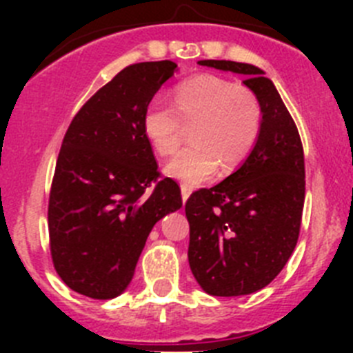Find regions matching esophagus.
I'll return each mask as SVG.
<instances>
[{"label":"esophagus","mask_w":353,"mask_h":353,"mask_svg":"<svg viewBox=\"0 0 353 353\" xmlns=\"http://www.w3.org/2000/svg\"><path fill=\"white\" fill-rule=\"evenodd\" d=\"M180 189H182V201H183V203H185L187 198L191 196L192 189H191V187H189V185H185V183H182V185H180Z\"/></svg>","instance_id":"esophagus-1"}]
</instances>
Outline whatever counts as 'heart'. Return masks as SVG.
<instances>
[{"mask_svg":"<svg viewBox=\"0 0 353 353\" xmlns=\"http://www.w3.org/2000/svg\"><path fill=\"white\" fill-rule=\"evenodd\" d=\"M174 108L164 99L150 101L143 134L159 155H171L182 139V118L194 123L183 148L166 164V173L185 185L207 182L219 168L236 170L249 157L261 130V104L248 86L203 74L176 84ZM177 111L174 112V109Z\"/></svg>","mask_w":353,"mask_h":353,"instance_id":"b5f03b06","label":"heart"}]
</instances>
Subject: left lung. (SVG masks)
<instances>
[{"label": "left lung", "mask_w": 353, "mask_h": 353, "mask_svg": "<svg viewBox=\"0 0 353 353\" xmlns=\"http://www.w3.org/2000/svg\"><path fill=\"white\" fill-rule=\"evenodd\" d=\"M205 67L242 74L261 104V130L244 164L210 189L189 196V265L215 297L265 288L281 272L301 232L305 194L304 150L281 95L261 68L226 60Z\"/></svg>", "instance_id": "1"}]
</instances>
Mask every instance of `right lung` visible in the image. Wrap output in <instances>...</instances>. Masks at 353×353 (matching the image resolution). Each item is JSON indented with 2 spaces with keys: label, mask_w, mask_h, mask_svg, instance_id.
I'll return each instance as SVG.
<instances>
[{
  "label": "right lung",
  "mask_w": 353,
  "mask_h": 353,
  "mask_svg": "<svg viewBox=\"0 0 353 353\" xmlns=\"http://www.w3.org/2000/svg\"><path fill=\"white\" fill-rule=\"evenodd\" d=\"M176 63L118 72L65 132L49 194V244L61 281L90 299L125 292L152 228L182 207L179 183L159 179L143 113Z\"/></svg>",
  "instance_id": "obj_1"
}]
</instances>
